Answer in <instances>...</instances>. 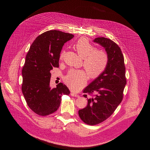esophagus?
<instances>
[{
  "mask_svg": "<svg viewBox=\"0 0 150 150\" xmlns=\"http://www.w3.org/2000/svg\"><path fill=\"white\" fill-rule=\"evenodd\" d=\"M70 95L72 96H73V97H79V95H78V94H77L76 93H74V92H71L70 93Z\"/></svg>",
  "mask_w": 150,
  "mask_h": 150,
  "instance_id": "1",
  "label": "esophagus"
}]
</instances>
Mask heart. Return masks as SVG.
<instances>
[{"label": "heart", "instance_id": "b5f03b06", "mask_svg": "<svg viewBox=\"0 0 150 150\" xmlns=\"http://www.w3.org/2000/svg\"><path fill=\"white\" fill-rule=\"evenodd\" d=\"M77 53L83 59V67L91 78L100 76L106 70L109 62L108 53L102 50H96L88 39L82 37L74 44ZM64 51H62L59 58L63 59ZM87 75L81 70H71L64 78L68 87L73 91L80 90L87 81Z\"/></svg>", "mask_w": 150, "mask_h": 150}]
</instances>
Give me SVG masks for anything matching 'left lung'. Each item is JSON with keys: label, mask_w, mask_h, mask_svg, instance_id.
I'll use <instances>...</instances> for the list:
<instances>
[{"label": "left lung", "mask_w": 150, "mask_h": 150, "mask_svg": "<svg viewBox=\"0 0 150 150\" xmlns=\"http://www.w3.org/2000/svg\"><path fill=\"white\" fill-rule=\"evenodd\" d=\"M105 49L109 62L105 72L86 87L83 96L88 98V105L78 111V115L85 123L96 125L111 116L123 97V90L127 84L124 57L122 50L110 39L100 37L93 40Z\"/></svg>", "instance_id": "1"}]
</instances>
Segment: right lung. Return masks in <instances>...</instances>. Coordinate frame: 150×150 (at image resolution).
<instances>
[{"instance_id": "right-lung-1", "label": "right lung", "mask_w": 150, "mask_h": 150, "mask_svg": "<svg viewBox=\"0 0 150 150\" xmlns=\"http://www.w3.org/2000/svg\"><path fill=\"white\" fill-rule=\"evenodd\" d=\"M72 34L52 30L39 35L31 44L22 70V91L28 107L38 115H48L57 111L62 95L69 89L62 83L50 87V70L59 67L60 53Z\"/></svg>"}]
</instances>
